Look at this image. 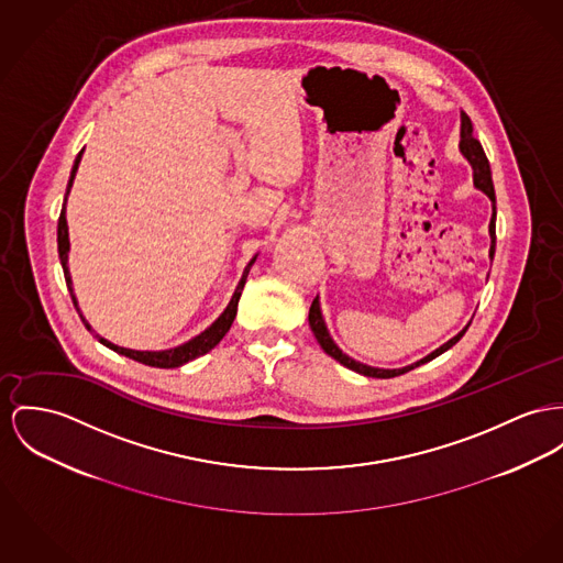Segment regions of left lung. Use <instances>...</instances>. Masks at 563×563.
<instances>
[{
  "mask_svg": "<svg viewBox=\"0 0 563 563\" xmlns=\"http://www.w3.org/2000/svg\"><path fill=\"white\" fill-rule=\"evenodd\" d=\"M472 132H474V128H472L470 117L461 111V143H459V150L463 153V157L470 162L472 170H474V188L481 189L483 194H487L488 200L493 202V213H490V222H488V234H490L488 258L493 261V254H495V216H497V213H495V189H493V179H490V166H487V155H485L483 145L474 139ZM470 324H472V320L467 322V327H470ZM309 327H311L313 335L318 339L320 347H322L329 356H333L343 367H347V369H352V372H356V374L367 375V377H382V379L408 374V372H412L416 367H420V365L433 361L435 356H440V354H444L446 350H450L459 339L465 335V331H467V327H465V329L459 331L454 338L449 339L444 345H440L438 350H433L431 354H427L424 358L416 361L412 365H406V367H401V369H379V367L365 365V363H361V361H354L352 356H347V354H343V352L339 350L338 343L331 338V333H329V329H327V322H324V318H322V309H320V299H318V297L313 299L311 307H309Z\"/></svg>",
  "mask_w": 563,
  "mask_h": 563,
  "instance_id": "left-lung-1",
  "label": "left lung"
}]
</instances>
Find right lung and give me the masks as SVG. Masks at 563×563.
Segmentation results:
<instances>
[{
    "mask_svg": "<svg viewBox=\"0 0 563 563\" xmlns=\"http://www.w3.org/2000/svg\"><path fill=\"white\" fill-rule=\"evenodd\" d=\"M80 157H82V151L76 155L75 166H73V173H70V181H68V188H66V198H64L62 216H59V222H57V250H59V261H62V268H64V275H66V284H68V290H70V297H73V302H75L78 313H80V309H78V300H76L75 288H73L70 268H68L70 236H68V222H66V200H68V194H70L73 184H75L76 170H78ZM256 258H258V254L245 266V271H243V275H241V279H239V284H236V288H234V295H232L230 302L225 305L224 311L220 313V318H218L211 327H207L200 335L189 339V341L177 345V347H168V350H132V347H121V345H114L113 341H109V339L100 338V335L91 329V324L85 320L82 313H80V320H82V324L87 327V331L96 333V338L100 339V343H104L107 347H111L117 354H123V356H128V358H132V361H139V363L150 365V367H159V369L181 367V365H186L189 361H194V358L207 354L209 350H213V347L222 341L225 333L230 331V327H232V322H234V316H236V305H239V299H241L245 279H247V275H250L252 264L256 263Z\"/></svg>",
    "mask_w": 563,
    "mask_h": 563,
    "instance_id": "add662e5",
    "label": "right lung"
}]
</instances>
